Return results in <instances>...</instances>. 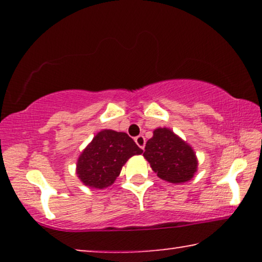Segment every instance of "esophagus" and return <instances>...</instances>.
Returning a JSON list of instances; mask_svg holds the SVG:
<instances>
[{
    "label": "esophagus",
    "mask_w": 262,
    "mask_h": 262,
    "mask_svg": "<svg viewBox=\"0 0 262 262\" xmlns=\"http://www.w3.org/2000/svg\"><path fill=\"white\" fill-rule=\"evenodd\" d=\"M135 142H136V144L139 146V148H142L143 150H144V146H145V138H144V136H142V135L137 136V137L135 138Z\"/></svg>",
    "instance_id": "obj_1"
}]
</instances>
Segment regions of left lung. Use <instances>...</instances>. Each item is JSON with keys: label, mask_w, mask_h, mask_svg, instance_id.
<instances>
[{"label": "left lung", "mask_w": 262, "mask_h": 262, "mask_svg": "<svg viewBox=\"0 0 262 262\" xmlns=\"http://www.w3.org/2000/svg\"><path fill=\"white\" fill-rule=\"evenodd\" d=\"M143 156L157 177L171 184L191 180L198 166L191 146L166 127L154 131Z\"/></svg>", "instance_id": "8db88e82"}]
</instances>
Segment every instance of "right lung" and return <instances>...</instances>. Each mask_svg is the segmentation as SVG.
I'll return each mask as SVG.
<instances>
[{"label": "right lung", "mask_w": 262, "mask_h": 262, "mask_svg": "<svg viewBox=\"0 0 262 262\" xmlns=\"http://www.w3.org/2000/svg\"><path fill=\"white\" fill-rule=\"evenodd\" d=\"M142 152L143 150L125 132L103 130L81 154L77 175L89 187H108L116 181L125 162Z\"/></svg>", "instance_id": "1"}]
</instances>
